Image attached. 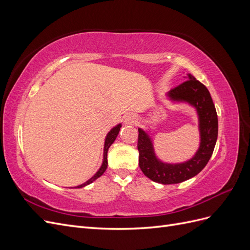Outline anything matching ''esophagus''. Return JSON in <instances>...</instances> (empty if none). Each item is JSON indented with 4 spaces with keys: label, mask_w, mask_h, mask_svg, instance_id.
I'll use <instances>...</instances> for the list:
<instances>
[{
    "label": "esophagus",
    "mask_w": 250,
    "mask_h": 250,
    "mask_svg": "<svg viewBox=\"0 0 250 250\" xmlns=\"http://www.w3.org/2000/svg\"><path fill=\"white\" fill-rule=\"evenodd\" d=\"M135 121H137V118H135V116L132 115V113H129V115L124 117V123L126 125H132L135 123Z\"/></svg>",
    "instance_id": "1"
}]
</instances>
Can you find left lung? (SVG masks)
<instances>
[{
  "label": "left lung",
  "mask_w": 250,
  "mask_h": 250,
  "mask_svg": "<svg viewBox=\"0 0 250 250\" xmlns=\"http://www.w3.org/2000/svg\"><path fill=\"white\" fill-rule=\"evenodd\" d=\"M178 86L169 90L167 97L173 103H188L198 115L199 148L193 157L184 163H164L155 154L150 135L139 128V166L145 176L162 185L179 184L190 179L207 166L218 137V117L208 89L191 74Z\"/></svg>",
  "instance_id": "1"
}]
</instances>
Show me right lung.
<instances>
[{
  "label": "right lung",
  "instance_id": "add662e5",
  "mask_svg": "<svg viewBox=\"0 0 250 250\" xmlns=\"http://www.w3.org/2000/svg\"><path fill=\"white\" fill-rule=\"evenodd\" d=\"M121 127H122V125L118 124L117 126L111 128L110 131L107 133L106 138H105L104 150H103V162H102V165H101L100 169L97 171V173L95 174V175H94L93 177H90L87 181H85L84 184L79 185V186H77L76 188H83V187H85V186H87V185H89V184H92L93 181H95L97 178H99V177L102 175V174L105 172V170H106L107 165H108V164H107V151H108L109 147L111 146V144H112L113 142H115V140L117 139L118 134H119V131H120V129H121Z\"/></svg>",
  "mask_w": 250,
  "mask_h": 250
}]
</instances>
